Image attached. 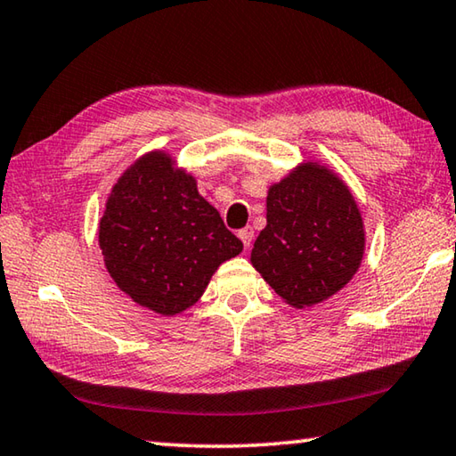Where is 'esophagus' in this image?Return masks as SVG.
<instances>
[{"instance_id":"esophagus-1","label":"esophagus","mask_w":456,"mask_h":456,"mask_svg":"<svg viewBox=\"0 0 456 456\" xmlns=\"http://www.w3.org/2000/svg\"><path fill=\"white\" fill-rule=\"evenodd\" d=\"M237 235H239V239H241V241H243L245 249H249V247H251V241H253V229H251V227H245V229L239 231Z\"/></svg>"}]
</instances>
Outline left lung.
Segmentation results:
<instances>
[{"mask_svg": "<svg viewBox=\"0 0 456 456\" xmlns=\"http://www.w3.org/2000/svg\"><path fill=\"white\" fill-rule=\"evenodd\" d=\"M364 256V227L348 187L307 163L267 192V225L251 264L285 302L305 307L344 288Z\"/></svg>", "mask_w": 456, "mask_h": 456, "instance_id": "1", "label": "left lung"}]
</instances>
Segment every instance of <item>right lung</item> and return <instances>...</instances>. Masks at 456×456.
I'll return each instance as SVG.
<instances>
[{"label": "right lung", "instance_id": "obj_1", "mask_svg": "<svg viewBox=\"0 0 456 456\" xmlns=\"http://www.w3.org/2000/svg\"><path fill=\"white\" fill-rule=\"evenodd\" d=\"M98 241L118 288L163 315L199 302L217 267L243 249L195 179L163 152L144 154L114 184Z\"/></svg>", "mask_w": 456, "mask_h": 456}]
</instances>
